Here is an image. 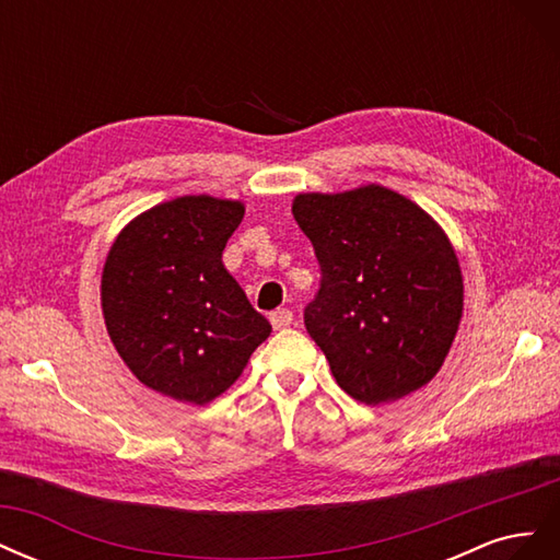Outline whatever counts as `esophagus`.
Masks as SVG:
<instances>
[{
    "mask_svg": "<svg viewBox=\"0 0 560 560\" xmlns=\"http://www.w3.org/2000/svg\"><path fill=\"white\" fill-rule=\"evenodd\" d=\"M268 317H270V325H273V329H287L294 322V313L290 308L273 311Z\"/></svg>",
    "mask_w": 560,
    "mask_h": 560,
    "instance_id": "34e87169",
    "label": "esophagus"
}]
</instances>
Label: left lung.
<instances>
[{
  "label": "left lung",
  "instance_id": "8db88e82",
  "mask_svg": "<svg viewBox=\"0 0 560 560\" xmlns=\"http://www.w3.org/2000/svg\"><path fill=\"white\" fill-rule=\"evenodd\" d=\"M292 214L322 268L303 319L336 383L369 406L428 385L455 341L465 303L446 231L381 184L299 194Z\"/></svg>",
  "mask_w": 560,
  "mask_h": 560
}]
</instances>
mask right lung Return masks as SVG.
I'll use <instances>...</instances> for the list:
<instances>
[{"mask_svg":"<svg viewBox=\"0 0 560 560\" xmlns=\"http://www.w3.org/2000/svg\"><path fill=\"white\" fill-rule=\"evenodd\" d=\"M243 214L241 200L179 196L130 219L107 252L100 303L118 358L182 404L224 395L270 334L222 261Z\"/></svg>","mask_w":560,"mask_h":560,"instance_id":"1","label":"right lung"}]
</instances>
